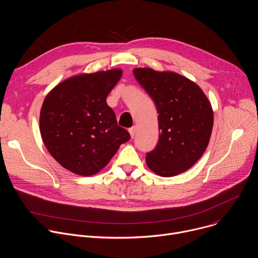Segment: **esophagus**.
<instances>
[{
    "mask_svg": "<svg viewBox=\"0 0 258 258\" xmlns=\"http://www.w3.org/2000/svg\"><path fill=\"white\" fill-rule=\"evenodd\" d=\"M136 131H137V126H136V125H134L133 127H131V128L128 130V132H130V135H131L132 139H134V137H135V134H136Z\"/></svg>",
    "mask_w": 258,
    "mask_h": 258,
    "instance_id": "esophagus-1",
    "label": "esophagus"
}]
</instances>
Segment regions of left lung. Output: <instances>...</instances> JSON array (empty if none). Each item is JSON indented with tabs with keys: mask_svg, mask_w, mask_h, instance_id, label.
<instances>
[{
	"mask_svg": "<svg viewBox=\"0 0 258 258\" xmlns=\"http://www.w3.org/2000/svg\"><path fill=\"white\" fill-rule=\"evenodd\" d=\"M134 76L154 101L159 140L146 163L156 174L173 176L191 168L206 150L213 126L211 104L192 81L172 71L136 68Z\"/></svg>",
	"mask_w": 258,
	"mask_h": 258,
	"instance_id": "1",
	"label": "left lung"
}]
</instances>
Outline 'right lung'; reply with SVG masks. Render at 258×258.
I'll return each instance as SVG.
<instances>
[{"label":"right lung","instance_id":"add662e5","mask_svg":"<svg viewBox=\"0 0 258 258\" xmlns=\"http://www.w3.org/2000/svg\"><path fill=\"white\" fill-rule=\"evenodd\" d=\"M121 75L117 68L78 75L57 85L45 98L41 136L49 153L69 171L96 174L131 139L106 102Z\"/></svg>","mask_w":258,"mask_h":258}]
</instances>
